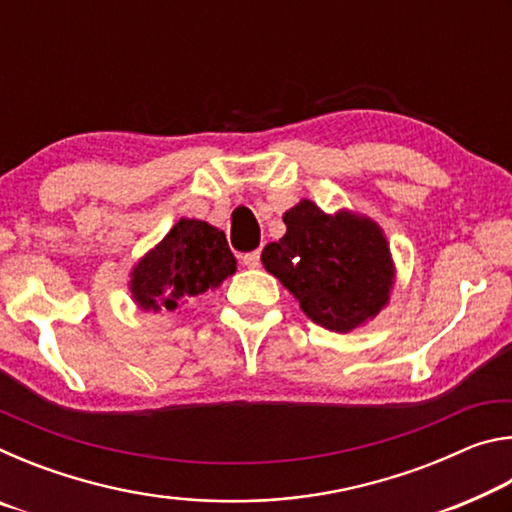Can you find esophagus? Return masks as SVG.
<instances>
[{"label": "esophagus", "instance_id": "1", "mask_svg": "<svg viewBox=\"0 0 512 512\" xmlns=\"http://www.w3.org/2000/svg\"><path fill=\"white\" fill-rule=\"evenodd\" d=\"M259 250H253V253H246L244 257H241V262H244V266H248V268H257L259 266Z\"/></svg>", "mask_w": 512, "mask_h": 512}]
</instances>
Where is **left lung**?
<instances>
[{
  "mask_svg": "<svg viewBox=\"0 0 512 512\" xmlns=\"http://www.w3.org/2000/svg\"><path fill=\"white\" fill-rule=\"evenodd\" d=\"M282 219L287 235L262 250V264L307 318L332 332H352L386 307L395 266L375 221L348 210L325 214L307 198Z\"/></svg>",
  "mask_w": 512,
  "mask_h": 512,
  "instance_id": "obj_1",
  "label": "left lung"
}]
</instances>
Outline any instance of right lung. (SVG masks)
<instances>
[{
  "label": "right lung",
  "mask_w": 512,
  "mask_h": 512,
  "mask_svg": "<svg viewBox=\"0 0 512 512\" xmlns=\"http://www.w3.org/2000/svg\"><path fill=\"white\" fill-rule=\"evenodd\" d=\"M237 271L223 230L180 219L131 271V293L144 311H176Z\"/></svg>",
  "instance_id": "add662e5"
}]
</instances>
